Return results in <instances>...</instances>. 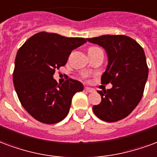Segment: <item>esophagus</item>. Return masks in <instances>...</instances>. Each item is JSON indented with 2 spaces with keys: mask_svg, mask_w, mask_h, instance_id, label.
<instances>
[{
  "mask_svg": "<svg viewBox=\"0 0 157 157\" xmlns=\"http://www.w3.org/2000/svg\"><path fill=\"white\" fill-rule=\"evenodd\" d=\"M84 91L88 93H93L94 91V89H91V88H88V87H86V88H84Z\"/></svg>",
  "mask_w": 157,
  "mask_h": 157,
  "instance_id": "1",
  "label": "esophagus"
}]
</instances>
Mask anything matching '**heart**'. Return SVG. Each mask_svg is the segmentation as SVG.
Listing matches in <instances>:
<instances>
[{"label": "heart", "instance_id": "obj_1", "mask_svg": "<svg viewBox=\"0 0 157 157\" xmlns=\"http://www.w3.org/2000/svg\"><path fill=\"white\" fill-rule=\"evenodd\" d=\"M94 48H94V47H93V48H90V49H94ZM90 49H89V50H90Z\"/></svg>", "mask_w": 157, "mask_h": 157}]
</instances>
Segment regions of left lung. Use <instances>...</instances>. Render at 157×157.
I'll return each instance as SVG.
<instances>
[{
    "label": "left lung",
    "mask_w": 157,
    "mask_h": 157,
    "mask_svg": "<svg viewBox=\"0 0 157 157\" xmlns=\"http://www.w3.org/2000/svg\"><path fill=\"white\" fill-rule=\"evenodd\" d=\"M87 40L105 49L108 65L101 83L113 85L110 90L98 91L101 102L93 106V111L106 122L121 121L142 98L149 72L145 52L136 41L124 35H103Z\"/></svg>",
    "instance_id": "left-lung-1"
}]
</instances>
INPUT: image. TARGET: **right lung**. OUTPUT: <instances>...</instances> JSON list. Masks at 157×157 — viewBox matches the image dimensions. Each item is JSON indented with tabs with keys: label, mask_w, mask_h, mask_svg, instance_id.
I'll return each instance as SVG.
<instances>
[{
	"label": "right lung",
	"mask_w": 157,
	"mask_h": 157,
	"mask_svg": "<svg viewBox=\"0 0 157 157\" xmlns=\"http://www.w3.org/2000/svg\"><path fill=\"white\" fill-rule=\"evenodd\" d=\"M86 42L83 37L41 32L19 48L13 83L21 105L35 120L52 124L67 116L72 98L83 91V84L68 78L61 85L52 76L56 69L66 64L71 52Z\"/></svg>",
	"instance_id": "1"
}]
</instances>
